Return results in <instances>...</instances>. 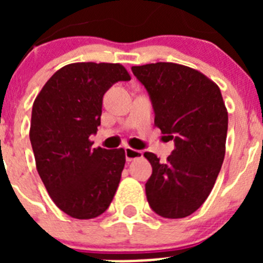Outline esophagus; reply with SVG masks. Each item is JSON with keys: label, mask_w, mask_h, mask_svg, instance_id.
I'll return each mask as SVG.
<instances>
[{"label": "esophagus", "mask_w": 263, "mask_h": 263, "mask_svg": "<svg viewBox=\"0 0 263 263\" xmlns=\"http://www.w3.org/2000/svg\"><path fill=\"white\" fill-rule=\"evenodd\" d=\"M125 157H126L127 162H132L134 159H138V158H142L143 157V153L139 152V150H136V148H132V147H125Z\"/></svg>", "instance_id": "34e87169"}]
</instances>
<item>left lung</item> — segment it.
I'll use <instances>...</instances> for the list:
<instances>
[{
  "label": "left lung",
  "mask_w": 263,
  "mask_h": 263,
  "mask_svg": "<svg viewBox=\"0 0 263 263\" xmlns=\"http://www.w3.org/2000/svg\"><path fill=\"white\" fill-rule=\"evenodd\" d=\"M132 71L150 95L154 125L175 142L166 163L153 153L143 154L153 167L145 185L147 201L162 217H187L210 196L224 162L228 110L220 88L200 71L176 63Z\"/></svg>",
  "instance_id": "1"
}]
</instances>
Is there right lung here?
<instances>
[{
  "label": "right lung",
  "mask_w": 263,
  "mask_h": 263,
  "mask_svg": "<svg viewBox=\"0 0 263 263\" xmlns=\"http://www.w3.org/2000/svg\"><path fill=\"white\" fill-rule=\"evenodd\" d=\"M120 63H72L58 69L32 104L30 141L48 195L79 220L108 210L125 166L124 148L92 147L103 97L117 81L130 80Z\"/></svg>",
  "instance_id": "add662e5"
}]
</instances>
